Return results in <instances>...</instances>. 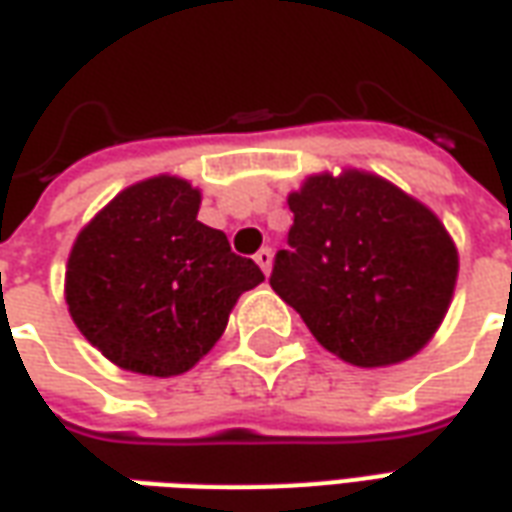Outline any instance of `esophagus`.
Here are the masks:
<instances>
[{
	"label": "esophagus",
	"mask_w": 512,
	"mask_h": 512,
	"mask_svg": "<svg viewBox=\"0 0 512 512\" xmlns=\"http://www.w3.org/2000/svg\"><path fill=\"white\" fill-rule=\"evenodd\" d=\"M255 263L263 268V274H271V263H274V255H271V249H260L255 255Z\"/></svg>",
	"instance_id": "obj_1"
}]
</instances>
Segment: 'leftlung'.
<instances>
[{
  "label": "left lung",
  "mask_w": 512,
  "mask_h": 512,
  "mask_svg": "<svg viewBox=\"0 0 512 512\" xmlns=\"http://www.w3.org/2000/svg\"><path fill=\"white\" fill-rule=\"evenodd\" d=\"M293 227L271 288L318 343L354 367H389L439 332L458 246L425 202L367 169L315 172L288 194Z\"/></svg>",
  "instance_id": "8db88e82"
}]
</instances>
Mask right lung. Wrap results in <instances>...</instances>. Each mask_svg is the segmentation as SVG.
Wrapping results in <instances>:
<instances>
[{
  "label": "right lung",
  "mask_w": 512,
  "mask_h": 512,
  "mask_svg": "<svg viewBox=\"0 0 512 512\" xmlns=\"http://www.w3.org/2000/svg\"><path fill=\"white\" fill-rule=\"evenodd\" d=\"M200 202L186 178L153 175L112 197L73 241L68 312L128 373H189L219 343L241 293L266 279L222 230L197 222Z\"/></svg>",
  "instance_id": "1"
}]
</instances>
